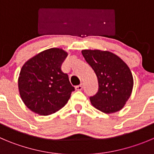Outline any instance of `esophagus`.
I'll return each mask as SVG.
<instances>
[{
  "label": "esophagus",
  "instance_id": "obj_1",
  "mask_svg": "<svg viewBox=\"0 0 154 154\" xmlns=\"http://www.w3.org/2000/svg\"><path fill=\"white\" fill-rule=\"evenodd\" d=\"M75 89L76 90H81L82 89H83V85H82V84H80V85L78 86H76Z\"/></svg>",
  "mask_w": 154,
  "mask_h": 154
}]
</instances>
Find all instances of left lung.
Masks as SVG:
<instances>
[{
  "label": "left lung",
  "instance_id": "1",
  "mask_svg": "<svg viewBox=\"0 0 154 154\" xmlns=\"http://www.w3.org/2000/svg\"><path fill=\"white\" fill-rule=\"evenodd\" d=\"M81 52L98 79V92L90 97V103L106 114L120 111L130 98L134 86L128 66L110 51L86 49Z\"/></svg>",
  "mask_w": 154,
  "mask_h": 154
}]
</instances>
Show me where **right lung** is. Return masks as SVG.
I'll list each match as a JSON object with an SVG mask.
<instances>
[{"instance_id":"right-lung-1","label":"right lung","mask_w":154,"mask_h":154,"mask_svg":"<svg viewBox=\"0 0 154 154\" xmlns=\"http://www.w3.org/2000/svg\"><path fill=\"white\" fill-rule=\"evenodd\" d=\"M67 52L61 48L45 50L23 65L18 78L24 104L41 116L53 114L64 107L74 91L68 76L61 71Z\"/></svg>"}]
</instances>
